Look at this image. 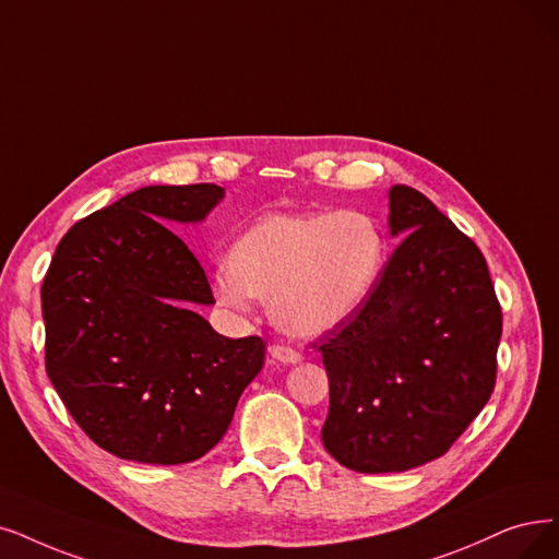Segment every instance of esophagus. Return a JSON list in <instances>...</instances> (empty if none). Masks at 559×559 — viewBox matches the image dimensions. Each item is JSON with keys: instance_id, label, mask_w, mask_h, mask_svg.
<instances>
[{"instance_id": "1", "label": "esophagus", "mask_w": 559, "mask_h": 559, "mask_svg": "<svg viewBox=\"0 0 559 559\" xmlns=\"http://www.w3.org/2000/svg\"><path fill=\"white\" fill-rule=\"evenodd\" d=\"M267 353H271V357L275 362H282V365H296L300 362V353L288 348V346H280V344H273L271 348H267Z\"/></svg>"}]
</instances>
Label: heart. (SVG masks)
Returning a JSON list of instances; mask_svg holds the SVG:
<instances>
[{
	"label": "heart",
	"mask_w": 559,
	"mask_h": 559,
	"mask_svg": "<svg viewBox=\"0 0 559 559\" xmlns=\"http://www.w3.org/2000/svg\"><path fill=\"white\" fill-rule=\"evenodd\" d=\"M385 263V234L367 213H275L231 245L213 288L236 309L248 307L250 298L271 302L282 332L317 340L360 314Z\"/></svg>",
	"instance_id": "b5f03b06"
}]
</instances>
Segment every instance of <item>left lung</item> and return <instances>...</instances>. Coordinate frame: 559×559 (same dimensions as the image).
I'll return each instance as SVG.
<instances>
[{"label": "left lung", "mask_w": 559, "mask_h": 559, "mask_svg": "<svg viewBox=\"0 0 559 559\" xmlns=\"http://www.w3.org/2000/svg\"><path fill=\"white\" fill-rule=\"evenodd\" d=\"M399 248L373 296L321 340L325 452L355 473H404L452 448L496 385L502 311L477 245L433 202L392 186Z\"/></svg>", "instance_id": "1"}]
</instances>
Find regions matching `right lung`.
Instances as JSON below:
<instances>
[{
  "instance_id": "add662e5",
  "label": "right lung",
  "mask_w": 559,
  "mask_h": 559,
  "mask_svg": "<svg viewBox=\"0 0 559 559\" xmlns=\"http://www.w3.org/2000/svg\"><path fill=\"white\" fill-rule=\"evenodd\" d=\"M213 183L146 186L73 225L40 288L46 369L82 431L126 461L202 459L263 367L259 337L217 334L204 267L167 225H199Z\"/></svg>"
}]
</instances>
